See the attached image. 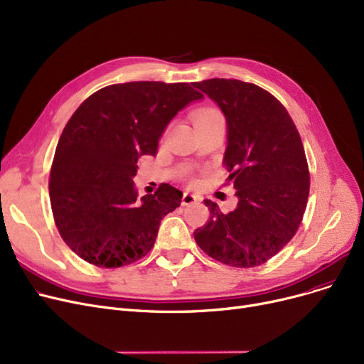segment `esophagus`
Returning a JSON list of instances; mask_svg holds the SVG:
<instances>
[{
  "mask_svg": "<svg viewBox=\"0 0 364 364\" xmlns=\"http://www.w3.org/2000/svg\"><path fill=\"white\" fill-rule=\"evenodd\" d=\"M199 200V198L198 196H195V195H192V193H188V192H184V195H183V199H181V203L183 205H192V203H195V202H198Z\"/></svg>",
  "mask_w": 364,
  "mask_h": 364,
  "instance_id": "1",
  "label": "esophagus"
}]
</instances>
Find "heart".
<instances>
[{"mask_svg": "<svg viewBox=\"0 0 364 364\" xmlns=\"http://www.w3.org/2000/svg\"><path fill=\"white\" fill-rule=\"evenodd\" d=\"M214 117H221L220 112L214 107H199L192 113V120L195 124H199L202 122H207Z\"/></svg>", "mask_w": 364, "mask_h": 364, "instance_id": "heart-1", "label": "heart"}]
</instances>
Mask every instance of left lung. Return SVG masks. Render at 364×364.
<instances>
[{
  "mask_svg": "<svg viewBox=\"0 0 364 364\" xmlns=\"http://www.w3.org/2000/svg\"><path fill=\"white\" fill-rule=\"evenodd\" d=\"M193 86L226 116L223 165L238 196L228 214L203 200L210 220L193 232L195 241L228 266H260L290 242L306 210L309 168L302 139L286 107L257 85L210 78Z\"/></svg>",
  "mask_w": 364,
  "mask_h": 364,
  "instance_id": "left-lung-1",
  "label": "left lung"
}]
</instances>
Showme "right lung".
<instances>
[{"instance_id": "obj_1", "label": "right lung", "mask_w": 364, "mask_h": 364, "mask_svg": "<svg viewBox=\"0 0 364 364\" xmlns=\"http://www.w3.org/2000/svg\"><path fill=\"white\" fill-rule=\"evenodd\" d=\"M202 93L188 83L131 82L100 89L78 107L56 146L49 193L59 235L98 267H120L153 248L183 192L161 184L136 200L138 157L154 156L171 119Z\"/></svg>"}]
</instances>
